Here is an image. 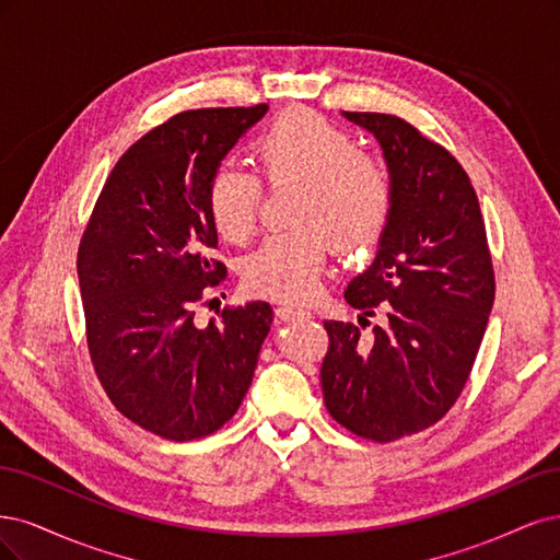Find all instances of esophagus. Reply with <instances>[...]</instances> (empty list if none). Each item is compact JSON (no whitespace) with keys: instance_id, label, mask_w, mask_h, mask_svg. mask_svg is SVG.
Listing matches in <instances>:
<instances>
[{"instance_id":"1","label":"esophagus","mask_w":560,"mask_h":560,"mask_svg":"<svg viewBox=\"0 0 560 560\" xmlns=\"http://www.w3.org/2000/svg\"><path fill=\"white\" fill-rule=\"evenodd\" d=\"M275 314H277V318L279 320H306V318H312V314L310 312H304V310H298V306H291V304H281V306H277L275 310Z\"/></svg>"}]
</instances>
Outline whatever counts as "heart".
I'll return each instance as SVG.
<instances>
[{"mask_svg": "<svg viewBox=\"0 0 560 560\" xmlns=\"http://www.w3.org/2000/svg\"><path fill=\"white\" fill-rule=\"evenodd\" d=\"M254 162L269 190H295L291 223L298 228L272 234L244 258L248 293L312 298L332 244L358 254L384 237L395 205L390 172L328 118L310 109L281 114L256 139ZM205 205L219 237L244 244L256 232L262 190L250 174L223 167L209 178Z\"/></svg>", "mask_w": 560, "mask_h": 560, "instance_id": "b5f03b06", "label": "heart"}]
</instances>
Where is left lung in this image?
<instances>
[{
  "mask_svg": "<svg viewBox=\"0 0 560 560\" xmlns=\"http://www.w3.org/2000/svg\"><path fill=\"white\" fill-rule=\"evenodd\" d=\"M345 116L382 143L395 188L376 258L345 298L365 316L382 304L388 323L374 326L372 339L353 323H323L330 347L320 388L339 425L384 444L435 425L458 400L489 323L495 275L460 162L398 116Z\"/></svg>",
  "mask_w": 560,
  "mask_h": 560,
  "instance_id": "left-lung-1",
  "label": "left lung"
}]
</instances>
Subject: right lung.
Masks as SVG:
<instances>
[{
	"instance_id": "1",
	"label": "right lung",
	"mask_w": 560,
	"mask_h": 560,
	"mask_svg": "<svg viewBox=\"0 0 560 560\" xmlns=\"http://www.w3.org/2000/svg\"><path fill=\"white\" fill-rule=\"evenodd\" d=\"M267 104L184 112L120 155L79 244L88 351L102 388L139 428L172 442L211 435L254 382L272 306L195 310L225 277L205 195Z\"/></svg>"
}]
</instances>
